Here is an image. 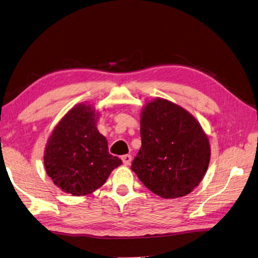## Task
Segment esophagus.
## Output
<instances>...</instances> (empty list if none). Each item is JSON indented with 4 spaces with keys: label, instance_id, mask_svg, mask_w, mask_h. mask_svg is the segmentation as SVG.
I'll return each mask as SVG.
<instances>
[{
    "label": "esophagus",
    "instance_id": "34e87169",
    "mask_svg": "<svg viewBox=\"0 0 258 258\" xmlns=\"http://www.w3.org/2000/svg\"><path fill=\"white\" fill-rule=\"evenodd\" d=\"M122 160H123V164L124 165H130L132 163V156L131 155H124V156H122Z\"/></svg>",
    "mask_w": 258,
    "mask_h": 258
}]
</instances>
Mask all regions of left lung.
Instances as JSON below:
<instances>
[{"instance_id":"1","label":"left lung","mask_w":258,"mask_h":258,"mask_svg":"<svg viewBox=\"0 0 258 258\" xmlns=\"http://www.w3.org/2000/svg\"><path fill=\"white\" fill-rule=\"evenodd\" d=\"M141 137L131 169L152 192L176 199L200 183L211 149L200 123L187 110L166 99L147 102L141 113Z\"/></svg>"}]
</instances>
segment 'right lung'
I'll return each mask as SVG.
<instances>
[{"label": "right lung", "instance_id": "obj_1", "mask_svg": "<svg viewBox=\"0 0 258 258\" xmlns=\"http://www.w3.org/2000/svg\"><path fill=\"white\" fill-rule=\"evenodd\" d=\"M99 112L80 103L68 111L47 141L44 164L58 188L86 196L104 184L122 160L109 153L107 141L97 128Z\"/></svg>", "mask_w": 258, "mask_h": 258}]
</instances>
